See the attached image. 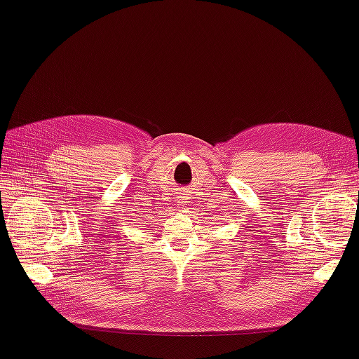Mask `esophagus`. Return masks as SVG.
I'll return each instance as SVG.
<instances>
[{"mask_svg": "<svg viewBox=\"0 0 359 359\" xmlns=\"http://www.w3.org/2000/svg\"><path fill=\"white\" fill-rule=\"evenodd\" d=\"M184 205H187V202H186L184 199H182V201H180V206H184Z\"/></svg>", "mask_w": 359, "mask_h": 359, "instance_id": "34e87169", "label": "esophagus"}]
</instances>
